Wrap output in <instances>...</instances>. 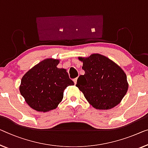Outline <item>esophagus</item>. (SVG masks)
Returning a JSON list of instances; mask_svg holds the SVG:
<instances>
[{"label": "esophagus", "instance_id": "obj_1", "mask_svg": "<svg viewBox=\"0 0 148 148\" xmlns=\"http://www.w3.org/2000/svg\"><path fill=\"white\" fill-rule=\"evenodd\" d=\"M77 80H78V78H74V80H73V81H74V82L75 84H76V83H77Z\"/></svg>", "mask_w": 148, "mask_h": 148}]
</instances>
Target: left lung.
Listing matches in <instances>:
<instances>
[{
  "label": "left lung",
  "instance_id": "1",
  "mask_svg": "<svg viewBox=\"0 0 148 148\" xmlns=\"http://www.w3.org/2000/svg\"><path fill=\"white\" fill-rule=\"evenodd\" d=\"M78 60L83 62L85 74L78 77L76 86L90 104L97 110H110L118 105L128 90L122 68L100 54L78 57Z\"/></svg>",
  "mask_w": 148,
  "mask_h": 148
}]
</instances>
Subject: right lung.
<instances>
[{
    "instance_id": "right-lung-1",
    "label": "right lung",
    "mask_w": 148,
    "mask_h": 148,
    "mask_svg": "<svg viewBox=\"0 0 148 148\" xmlns=\"http://www.w3.org/2000/svg\"><path fill=\"white\" fill-rule=\"evenodd\" d=\"M60 60L46 58L24 75L19 86L21 94L32 109L46 112L56 109L68 86L74 85L66 69L57 68Z\"/></svg>"
}]
</instances>
